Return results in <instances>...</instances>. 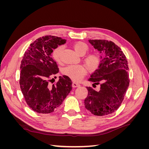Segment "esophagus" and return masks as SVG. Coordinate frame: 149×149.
Here are the masks:
<instances>
[{
	"label": "esophagus",
	"mask_w": 149,
	"mask_h": 149,
	"mask_svg": "<svg viewBox=\"0 0 149 149\" xmlns=\"http://www.w3.org/2000/svg\"><path fill=\"white\" fill-rule=\"evenodd\" d=\"M72 86H73V88H76V87H79L80 86V84L79 83H77L76 82H73V84H72Z\"/></svg>",
	"instance_id": "34e87169"
}]
</instances>
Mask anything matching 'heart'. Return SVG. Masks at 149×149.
I'll return each mask as SVG.
<instances>
[{
  "label": "heart",
  "mask_w": 149,
  "mask_h": 149,
  "mask_svg": "<svg viewBox=\"0 0 149 149\" xmlns=\"http://www.w3.org/2000/svg\"><path fill=\"white\" fill-rule=\"evenodd\" d=\"M73 48L79 55H85L89 48L86 44L82 42H77L73 44ZM63 47L58 46L53 49L52 56L56 61L60 62L61 60V54ZM101 58L99 54L91 53L84 58V63L89 71H94L100 65ZM63 73L74 81L80 80L86 73V68L83 65H70L63 69Z\"/></svg>",
  "instance_id": "b5f03b06"
}]
</instances>
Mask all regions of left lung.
<instances>
[{"label":"left lung","mask_w":149,"mask_h":149,"mask_svg":"<svg viewBox=\"0 0 149 149\" xmlns=\"http://www.w3.org/2000/svg\"><path fill=\"white\" fill-rule=\"evenodd\" d=\"M89 42L100 53V65L88 80L99 84L100 91L86 87L88 91L84 100L86 109L95 116H105L116 111L123 101L129 85L128 63L121 49L111 41L89 40Z\"/></svg>","instance_id":"left-lung-1"}]
</instances>
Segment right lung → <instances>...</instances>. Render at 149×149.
<instances>
[{"label": "right lung", "instance_id": "right-lung-1", "mask_svg": "<svg viewBox=\"0 0 149 149\" xmlns=\"http://www.w3.org/2000/svg\"><path fill=\"white\" fill-rule=\"evenodd\" d=\"M66 41L51 35L39 38L30 45L21 61V91L28 106L38 113L56 110L72 89L71 80L65 75L60 76L56 83H49L59 71L52 57L53 49Z\"/></svg>", "mask_w": 149, "mask_h": 149}]
</instances>
